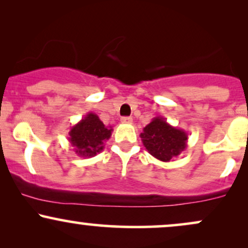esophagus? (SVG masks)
<instances>
[{"mask_svg":"<svg viewBox=\"0 0 248 248\" xmlns=\"http://www.w3.org/2000/svg\"><path fill=\"white\" fill-rule=\"evenodd\" d=\"M121 124H130L133 122V119L130 118V116H124V118H121Z\"/></svg>","mask_w":248,"mask_h":248,"instance_id":"obj_1","label":"esophagus"}]
</instances>
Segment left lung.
<instances>
[{"instance_id":"left-lung-1","label":"left lung","mask_w":248,"mask_h":248,"mask_svg":"<svg viewBox=\"0 0 248 248\" xmlns=\"http://www.w3.org/2000/svg\"><path fill=\"white\" fill-rule=\"evenodd\" d=\"M148 153L162 162L176 158L187 147V134L169 124L163 116H156L140 134Z\"/></svg>"}]
</instances>
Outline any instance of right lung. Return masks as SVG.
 I'll return each mask as SVG.
<instances>
[{"label": "right lung", "mask_w": 248, "mask_h": 248, "mask_svg": "<svg viewBox=\"0 0 248 248\" xmlns=\"http://www.w3.org/2000/svg\"><path fill=\"white\" fill-rule=\"evenodd\" d=\"M113 128L106 127L95 113L88 112L69 132V141L80 157H93L101 153L105 142L112 136Z\"/></svg>", "instance_id": "1"}]
</instances>
